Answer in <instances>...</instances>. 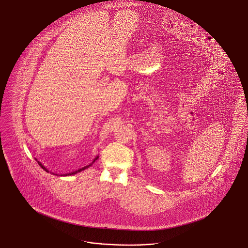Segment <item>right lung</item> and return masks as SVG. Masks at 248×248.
Wrapping results in <instances>:
<instances>
[{
	"label": "right lung",
	"instance_id": "right-lung-1",
	"mask_svg": "<svg viewBox=\"0 0 248 248\" xmlns=\"http://www.w3.org/2000/svg\"><path fill=\"white\" fill-rule=\"evenodd\" d=\"M98 157H99V156H96V157L94 158V160L93 161V163H92V164H90V165L86 166V167H84V168H82V169H80V170H78L77 171H74V172H71V173H68V174H65V176H68H68H69V175H74V174H76V173H78V172H80V171L84 170H86V169H88L89 167H91V166H92V165H93V163L95 162V160H97V159H98ZM37 162H38V164H39V166H40V167H41V168H42L43 170H45L46 171H47V170H46V168L44 167L43 165H42L41 163L39 162V161H37Z\"/></svg>",
	"mask_w": 248,
	"mask_h": 248
}]
</instances>
